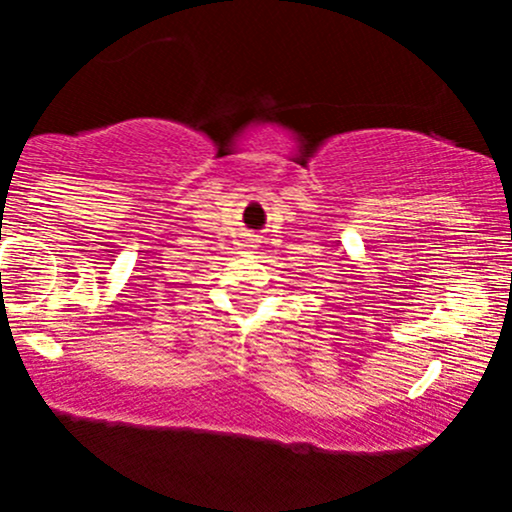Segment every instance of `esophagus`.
I'll list each match as a JSON object with an SVG mask.
<instances>
[{"instance_id":"1","label":"esophagus","mask_w":512,"mask_h":512,"mask_svg":"<svg viewBox=\"0 0 512 512\" xmlns=\"http://www.w3.org/2000/svg\"><path fill=\"white\" fill-rule=\"evenodd\" d=\"M257 243H260V240H257V236L245 238V248H257Z\"/></svg>"}]
</instances>
